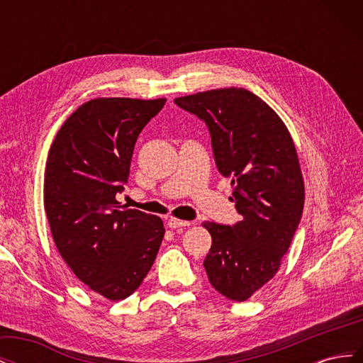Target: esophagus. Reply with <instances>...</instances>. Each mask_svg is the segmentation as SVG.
<instances>
[{
	"label": "esophagus",
	"mask_w": 363,
	"mask_h": 363,
	"mask_svg": "<svg viewBox=\"0 0 363 363\" xmlns=\"http://www.w3.org/2000/svg\"><path fill=\"white\" fill-rule=\"evenodd\" d=\"M192 225V221H183V219H177V218H171L168 221V227L169 228H179V227H189Z\"/></svg>",
	"instance_id": "obj_1"
}]
</instances>
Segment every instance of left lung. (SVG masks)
<instances>
[{
	"mask_svg": "<svg viewBox=\"0 0 363 363\" xmlns=\"http://www.w3.org/2000/svg\"><path fill=\"white\" fill-rule=\"evenodd\" d=\"M174 101L204 119L216 167L232 179L242 219L235 225L203 224L212 236L203 265L219 294L245 301L276 276L300 224L304 180L294 139L281 118L244 87Z\"/></svg>",
	"mask_w": 363,
	"mask_h": 363,
	"instance_id": "left-lung-1",
	"label": "left lung"
}]
</instances>
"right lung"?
<instances>
[{
	"mask_svg": "<svg viewBox=\"0 0 363 363\" xmlns=\"http://www.w3.org/2000/svg\"><path fill=\"white\" fill-rule=\"evenodd\" d=\"M167 98H95L82 104L54 138L43 206L54 244L75 277L111 301L124 300L156 260L162 218L121 207L139 133Z\"/></svg>",
	"mask_w": 363,
	"mask_h": 363,
	"instance_id": "obj_1",
	"label": "right lung"
}]
</instances>
